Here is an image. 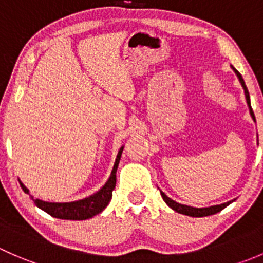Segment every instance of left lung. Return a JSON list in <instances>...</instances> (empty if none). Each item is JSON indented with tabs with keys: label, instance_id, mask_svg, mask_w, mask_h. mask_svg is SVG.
<instances>
[{
	"label": "left lung",
	"instance_id": "obj_1",
	"mask_svg": "<svg viewBox=\"0 0 263 263\" xmlns=\"http://www.w3.org/2000/svg\"><path fill=\"white\" fill-rule=\"evenodd\" d=\"M233 70H234V72L237 73L238 79H239L240 84H242L243 89H245V94H246V99H247V104H248L249 107V113H251L252 118L256 121V118H254V113L253 110H252V107H251V99H249V92H248V89H247L246 84H245V80H243L242 75H240L239 72H238L237 70H235L234 67H233ZM161 197H163V200L165 201L166 205L169 206L171 209H173L174 211H177V213L179 214H183V215H187V216H192V217H202V216H209V215H214L216 213H219V211H221L222 209L227 208L228 205H230V203L233 202L234 200L232 201H228V202L225 203H221V205H215V206H210V208H202V209H197V208H192V206H187V205H182V203H178L176 202L174 200H172V198H169L168 196L165 195L164 192H161Z\"/></svg>",
	"mask_w": 263,
	"mask_h": 263
}]
</instances>
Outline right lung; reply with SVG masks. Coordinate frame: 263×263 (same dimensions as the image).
Segmentation results:
<instances>
[{"label":"right lung","instance_id":"add662e5","mask_svg":"<svg viewBox=\"0 0 263 263\" xmlns=\"http://www.w3.org/2000/svg\"><path fill=\"white\" fill-rule=\"evenodd\" d=\"M122 151H123V146L119 148L118 155H117L115 166H113L112 174H110L108 182L103 185V188H100V191H98L97 193L91 195L90 197L84 198V200L73 201V202H46V201H42L39 198L34 200V203L38 206L39 209H42L43 211H46L47 214H49L50 216L57 217V219H65V220H86L90 217L95 216V215L100 214L109 203L110 198H112V192L116 187V173L117 168H118L119 160H121ZM21 188L25 193H29V190L20 182Z\"/></svg>","mask_w":263,"mask_h":263}]
</instances>
